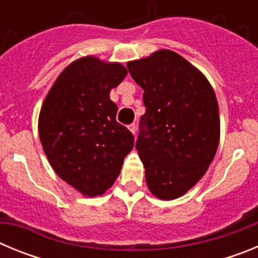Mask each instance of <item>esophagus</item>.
Here are the masks:
<instances>
[{"instance_id":"34e87169","label":"esophagus","mask_w":258,"mask_h":258,"mask_svg":"<svg viewBox=\"0 0 258 258\" xmlns=\"http://www.w3.org/2000/svg\"><path fill=\"white\" fill-rule=\"evenodd\" d=\"M127 129H129V131H131L132 133L134 134V136H136V132H137V125L134 124V122H133V124H131V125H129V126H127Z\"/></svg>"}]
</instances>
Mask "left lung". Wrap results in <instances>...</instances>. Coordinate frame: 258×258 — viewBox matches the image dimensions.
Listing matches in <instances>:
<instances>
[{"instance_id":"obj_1","label":"left lung","mask_w":258,"mask_h":258,"mask_svg":"<svg viewBox=\"0 0 258 258\" xmlns=\"http://www.w3.org/2000/svg\"><path fill=\"white\" fill-rule=\"evenodd\" d=\"M143 93L136 142L146 183L164 200L181 197L202 178L220 142L218 103L202 72L170 50L129 61Z\"/></svg>"}]
</instances>
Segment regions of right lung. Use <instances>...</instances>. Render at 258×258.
Here are the masks:
<instances>
[{
	"mask_svg": "<svg viewBox=\"0 0 258 258\" xmlns=\"http://www.w3.org/2000/svg\"><path fill=\"white\" fill-rule=\"evenodd\" d=\"M126 74L118 63L79 59L59 75L41 108L38 133L49 163L88 197L112 186L134 146V136L116 121L117 106L109 99Z\"/></svg>",
	"mask_w": 258,
	"mask_h": 258,
	"instance_id": "right-lung-1",
	"label": "right lung"
}]
</instances>
